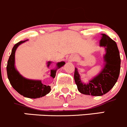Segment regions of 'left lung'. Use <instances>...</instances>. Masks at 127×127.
<instances>
[{"instance_id":"1","label":"left lung","mask_w":127,"mask_h":127,"mask_svg":"<svg viewBox=\"0 0 127 127\" xmlns=\"http://www.w3.org/2000/svg\"><path fill=\"white\" fill-rule=\"evenodd\" d=\"M102 35L100 46L105 47L106 51L104 56L106 64L102 71L86 85L81 82L77 69H75V83L78 90L83 95L93 96L105 95L114 87L120 74V57L116 42L105 34Z\"/></svg>"}]
</instances>
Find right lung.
I'll use <instances>...</instances> for the list:
<instances>
[{
    "label": "right lung",
    "mask_w": 127,
    "mask_h": 127,
    "mask_svg": "<svg viewBox=\"0 0 127 127\" xmlns=\"http://www.w3.org/2000/svg\"><path fill=\"white\" fill-rule=\"evenodd\" d=\"M25 41H21L16 44L12 49V53L8 60L7 65V72L8 80L12 87L19 94L24 97L28 98H39L44 96L51 91V86L44 85L41 81L28 80L21 76L15 68V53L18 46ZM51 62H48L47 66H49ZM65 64L64 62H59L57 64V68H59ZM56 70H52L51 76L54 78L56 76Z\"/></svg>",
    "instance_id": "1"
}]
</instances>
